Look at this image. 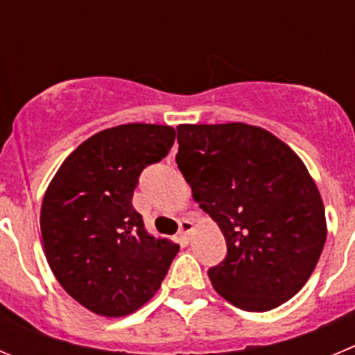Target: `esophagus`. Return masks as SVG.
Listing matches in <instances>:
<instances>
[{
  "label": "esophagus",
  "mask_w": 355,
  "mask_h": 355,
  "mask_svg": "<svg viewBox=\"0 0 355 355\" xmlns=\"http://www.w3.org/2000/svg\"><path fill=\"white\" fill-rule=\"evenodd\" d=\"M191 232H193V223H191L190 219H181L180 221V237H183L184 241H188Z\"/></svg>",
  "instance_id": "34e87169"
}]
</instances>
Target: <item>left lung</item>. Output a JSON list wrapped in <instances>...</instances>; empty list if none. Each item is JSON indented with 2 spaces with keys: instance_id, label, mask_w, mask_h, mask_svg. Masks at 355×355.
<instances>
[{
  "instance_id": "obj_1",
  "label": "left lung",
  "mask_w": 355,
  "mask_h": 355,
  "mask_svg": "<svg viewBox=\"0 0 355 355\" xmlns=\"http://www.w3.org/2000/svg\"><path fill=\"white\" fill-rule=\"evenodd\" d=\"M175 162L221 228L226 258L209 268L237 309L266 312L305 286L326 242L322 198L298 155L245 123L180 125Z\"/></svg>"
}]
</instances>
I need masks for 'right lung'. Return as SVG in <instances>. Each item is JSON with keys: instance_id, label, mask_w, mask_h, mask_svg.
Listing matches in <instances>:
<instances>
[{"instance_id": "obj_1", "label": "right lung", "mask_w": 355, "mask_h": 355, "mask_svg": "<svg viewBox=\"0 0 355 355\" xmlns=\"http://www.w3.org/2000/svg\"><path fill=\"white\" fill-rule=\"evenodd\" d=\"M168 125L127 123L89 137L64 160L42 204L43 249L64 291L106 317L136 312L160 288L180 245L153 237L132 195L168 155Z\"/></svg>"}]
</instances>
